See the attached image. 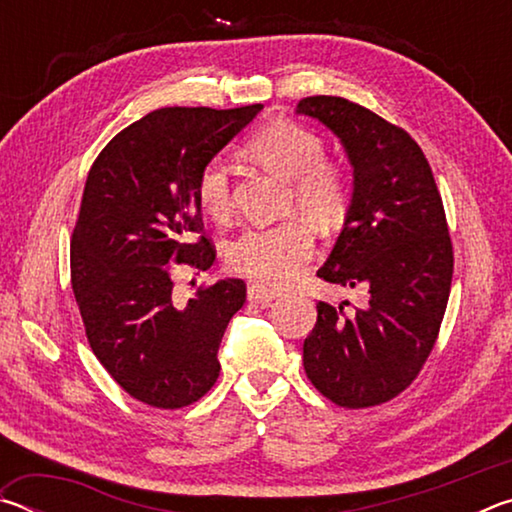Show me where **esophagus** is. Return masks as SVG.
I'll return each mask as SVG.
<instances>
[{"mask_svg":"<svg viewBox=\"0 0 512 512\" xmlns=\"http://www.w3.org/2000/svg\"><path fill=\"white\" fill-rule=\"evenodd\" d=\"M275 298H280V291L268 289L264 284H250L248 287V300L257 302V305H271Z\"/></svg>","mask_w":512,"mask_h":512,"instance_id":"34e87169","label":"esophagus"}]
</instances>
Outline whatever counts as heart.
Here are the masks:
<instances>
[{
	"label": "heart",
	"instance_id": "obj_1",
	"mask_svg": "<svg viewBox=\"0 0 512 512\" xmlns=\"http://www.w3.org/2000/svg\"><path fill=\"white\" fill-rule=\"evenodd\" d=\"M248 151L255 160L291 180V203L318 223H334L348 210L350 180L341 164L325 160V142L318 133L273 121L264 126ZM196 198L207 216L225 221L232 214L230 171L221 160L203 164L196 180ZM314 232L305 221L291 219L268 228L246 230L230 248V266L268 287L296 282L314 257Z\"/></svg>",
	"mask_w": 512,
	"mask_h": 512
}]
</instances>
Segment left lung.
<instances>
[{
    "label": "left lung",
    "mask_w": 512,
    "mask_h": 512,
    "mask_svg": "<svg viewBox=\"0 0 512 512\" xmlns=\"http://www.w3.org/2000/svg\"><path fill=\"white\" fill-rule=\"evenodd\" d=\"M296 112L339 137L352 167L348 214L318 277L368 291L354 311L318 302L302 363L327 400L366 409L400 395L438 339L454 273L443 198L400 126L325 94L302 99Z\"/></svg>",
    "instance_id": "1"
}]
</instances>
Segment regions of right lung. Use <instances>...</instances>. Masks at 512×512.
Listing matches in <instances>:
<instances>
[{"mask_svg": "<svg viewBox=\"0 0 512 512\" xmlns=\"http://www.w3.org/2000/svg\"><path fill=\"white\" fill-rule=\"evenodd\" d=\"M262 108L153 110L112 137L85 180L69 255L76 305L101 366L155 409L201 400L219 379L216 354L246 284L225 277L180 305L171 268L212 266L198 173Z\"/></svg>", "mask_w": 512, "mask_h": 512, "instance_id": "1", "label": "right lung"}]
</instances>
